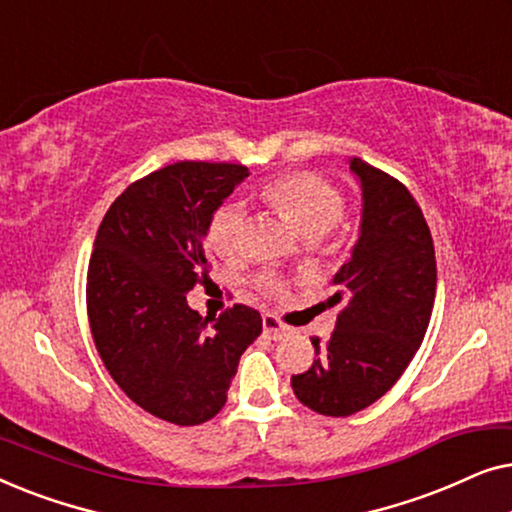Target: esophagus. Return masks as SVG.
I'll list each match as a JSON object with an SVG mask.
<instances>
[{"instance_id": "esophagus-1", "label": "esophagus", "mask_w": 512, "mask_h": 512, "mask_svg": "<svg viewBox=\"0 0 512 512\" xmlns=\"http://www.w3.org/2000/svg\"><path fill=\"white\" fill-rule=\"evenodd\" d=\"M286 331H289V328L279 324V321L272 317V314H265V317H263V333L268 335L270 340H282Z\"/></svg>"}]
</instances>
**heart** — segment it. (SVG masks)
<instances>
[{"instance_id": "obj_1", "label": "heart", "mask_w": 512, "mask_h": 512, "mask_svg": "<svg viewBox=\"0 0 512 512\" xmlns=\"http://www.w3.org/2000/svg\"><path fill=\"white\" fill-rule=\"evenodd\" d=\"M265 200L286 216L307 242H317L338 226L345 214V198L331 181L312 172L284 174L263 188ZM209 242L223 258H237L244 254L247 242V212L240 202H226L212 214L209 221ZM270 291L279 293L277 282H265Z\"/></svg>"}]
</instances>
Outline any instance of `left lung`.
Here are the masks:
<instances>
[{
  "label": "left lung",
  "mask_w": 512,
  "mask_h": 512,
  "mask_svg": "<svg viewBox=\"0 0 512 512\" xmlns=\"http://www.w3.org/2000/svg\"><path fill=\"white\" fill-rule=\"evenodd\" d=\"M361 188L359 240L333 275L342 305L317 361L293 375V394L328 417L354 415L394 387L422 345L436 300V251L408 188L361 158H349Z\"/></svg>",
  "instance_id": "8db88e82"
}]
</instances>
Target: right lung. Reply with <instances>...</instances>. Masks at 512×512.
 I'll return each instance as SVG.
<instances>
[{
  "instance_id": "right-lung-1",
  "label": "right lung",
  "mask_w": 512,
  "mask_h": 512,
  "mask_svg": "<svg viewBox=\"0 0 512 512\" xmlns=\"http://www.w3.org/2000/svg\"><path fill=\"white\" fill-rule=\"evenodd\" d=\"M249 177L244 165H167L114 200L88 265L90 331L109 375L153 417L179 426L212 419L263 319L235 305L202 319L186 293L209 277L212 214Z\"/></svg>"
}]
</instances>
